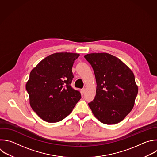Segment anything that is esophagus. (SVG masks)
<instances>
[{
    "instance_id": "34e87169",
    "label": "esophagus",
    "mask_w": 157,
    "mask_h": 157,
    "mask_svg": "<svg viewBox=\"0 0 157 157\" xmlns=\"http://www.w3.org/2000/svg\"><path fill=\"white\" fill-rule=\"evenodd\" d=\"M86 88H83V89H81V92H82V93L83 94L86 92Z\"/></svg>"
}]
</instances>
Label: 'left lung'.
<instances>
[{
    "mask_svg": "<svg viewBox=\"0 0 157 157\" xmlns=\"http://www.w3.org/2000/svg\"><path fill=\"white\" fill-rule=\"evenodd\" d=\"M96 79V95L88 105L102 123H120L132 110L138 87L134 73L117 57L107 53L84 56Z\"/></svg>",
    "mask_w": 157,
    "mask_h": 157,
    "instance_id": "left-lung-1",
    "label": "left lung"
}]
</instances>
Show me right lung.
Listing matches in <instances>:
<instances>
[{
	"label": "right lung",
	"mask_w": 157,
	"mask_h": 157,
	"mask_svg": "<svg viewBox=\"0 0 157 157\" xmlns=\"http://www.w3.org/2000/svg\"><path fill=\"white\" fill-rule=\"evenodd\" d=\"M79 54L60 52L40 61L29 75L26 89L32 109L48 123L62 121L81 97L71 86L72 67Z\"/></svg>",
	"instance_id": "1"
}]
</instances>
